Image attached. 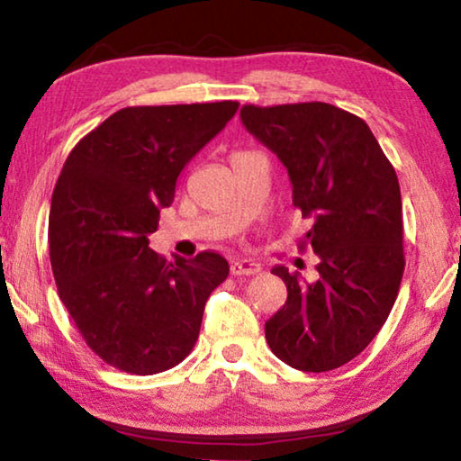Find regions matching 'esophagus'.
<instances>
[{
    "label": "esophagus",
    "mask_w": 461,
    "mask_h": 461,
    "mask_svg": "<svg viewBox=\"0 0 461 461\" xmlns=\"http://www.w3.org/2000/svg\"><path fill=\"white\" fill-rule=\"evenodd\" d=\"M262 270L260 264H256L252 260H238V262H231V268L230 272L233 276H252V275H258Z\"/></svg>",
    "instance_id": "1"
}]
</instances>
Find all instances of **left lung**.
<instances>
[{
	"label": "left lung",
	"instance_id": "1",
	"mask_svg": "<svg viewBox=\"0 0 461 461\" xmlns=\"http://www.w3.org/2000/svg\"><path fill=\"white\" fill-rule=\"evenodd\" d=\"M240 115L286 167L293 205L315 221L301 248L319 256L317 278L272 268L288 294L264 327L267 341L291 368L335 370L376 338L399 294V178L368 123L335 105H244Z\"/></svg>",
	"mask_w": 461,
	"mask_h": 461
}]
</instances>
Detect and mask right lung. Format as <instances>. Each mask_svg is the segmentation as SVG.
<instances>
[{
  "mask_svg": "<svg viewBox=\"0 0 461 461\" xmlns=\"http://www.w3.org/2000/svg\"><path fill=\"white\" fill-rule=\"evenodd\" d=\"M238 101L123 107L79 140L54 186L49 246L59 296L77 330L113 368L150 376L181 364L199 338L228 260H167L148 246L160 209Z\"/></svg>",
  "mask_w": 461,
  "mask_h": 461,
  "instance_id": "obj_1",
  "label": "right lung"
}]
</instances>
